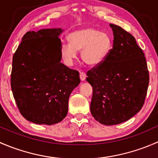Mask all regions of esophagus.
<instances>
[{
	"instance_id": "obj_1",
	"label": "esophagus",
	"mask_w": 158,
	"mask_h": 158,
	"mask_svg": "<svg viewBox=\"0 0 158 158\" xmlns=\"http://www.w3.org/2000/svg\"><path fill=\"white\" fill-rule=\"evenodd\" d=\"M79 77H80L81 80L84 81L85 79V77H86V75L83 72H80V73H79Z\"/></svg>"
}]
</instances>
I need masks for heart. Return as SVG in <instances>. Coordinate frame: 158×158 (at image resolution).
I'll list each match as a JSON object with an SVG mask.
<instances>
[{
  "instance_id": "b5f03b06",
  "label": "heart",
  "mask_w": 158,
  "mask_h": 158,
  "mask_svg": "<svg viewBox=\"0 0 158 158\" xmlns=\"http://www.w3.org/2000/svg\"><path fill=\"white\" fill-rule=\"evenodd\" d=\"M69 44H63L60 54L67 65L73 64L81 51L84 63L97 66L102 63L109 54L111 46V37L107 33L94 27H84L73 32L68 36Z\"/></svg>"
}]
</instances>
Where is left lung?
I'll return each instance as SVG.
<instances>
[{"instance_id": "left-lung-1", "label": "left lung", "mask_w": 158, "mask_h": 158, "mask_svg": "<svg viewBox=\"0 0 158 158\" xmlns=\"http://www.w3.org/2000/svg\"><path fill=\"white\" fill-rule=\"evenodd\" d=\"M113 47L106 60L87 72L92 86L90 111L105 125L125 122L142 108L149 84L144 53L135 38L121 27L109 24Z\"/></svg>"}]
</instances>
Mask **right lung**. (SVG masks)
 I'll return each instance as SVG.
<instances>
[{
  "label": "right lung",
  "mask_w": 158,
  "mask_h": 158,
  "mask_svg": "<svg viewBox=\"0 0 158 158\" xmlns=\"http://www.w3.org/2000/svg\"><path fill=\"white\" fill-rule=\"evenodd\" d=\"M61 28L25 33L13 56L10 85L20 114L30 122L51 125L64 119L79 73L60 63Z\"/></svg>",
  "instance_id": "1"
}]
</instances>
